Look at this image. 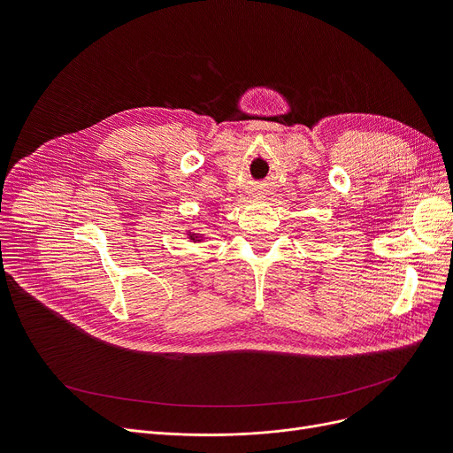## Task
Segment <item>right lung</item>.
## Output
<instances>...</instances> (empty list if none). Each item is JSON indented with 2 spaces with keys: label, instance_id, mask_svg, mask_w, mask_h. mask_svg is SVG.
Masks as SVG:
<instances>
[{
  "label": "right lung",
  "instance_id": "obj_1",
  "mask_svg": "<svg viewBox=\"0 0 453 453\" xmlns=\"http://www.w3.org/2000/svg\"><path fill=\"white\" fill-rule=\"evenodd\" d=\"M187 234H188V239L193 241V242H202V241H203V234H200V233H193V231H188Z\"/></svg>",
  "mask_w": 453,
  "mask_h": 453
}]
</instances>
